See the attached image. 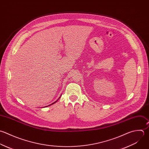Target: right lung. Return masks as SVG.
<instances>
[{
	"instance_id": "right-lung-1",
	"label": "right lung",
	"mask_w": 149,
	"mask_h": 149,
	"mask_svg": "<svg viewBox=\"0 0 149 149\" xmlns=\"http://www.w3.org/2000/svg\"><path fill=\"white\" fill-rule=\"evenodd\" d=\"M60 97H59V98H58V99H60ZM57 101H56V102H54V103H52V104H50V105H49V106H50V105H52V104H54V103H56V102H57Z\"/></svg>"
}]
</instances>
